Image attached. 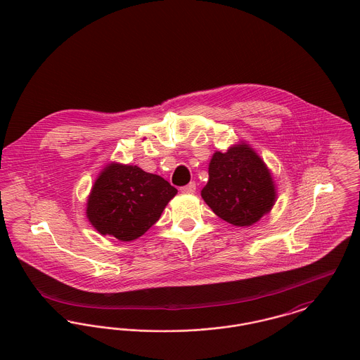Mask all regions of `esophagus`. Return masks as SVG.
Wrapping results in <instances>:
<instances>
[{"mask_svg": "<svg viewBox=\"0 0 360 360\" xmlns=\"http://www.w3.org/2000/svg\"><path fill=\"white\" fill-rule=\"evenodd\" d=\"M195 191H196V184H195V182H191V184H188L186 186H182V188H181V192H182V193H195Z\"/></svg>", "mask_w": 360, "mask_h": 360, "instance_id": "1", "label": "esophagus"}]
</instances>
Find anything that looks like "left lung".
I'll list each match as a JSON object with an SVG mask.
<instances>
[{
    "label": "left lung",
    "mask_w": 360,
    "mask_h": 360,
    "mask_svg": "<svg viewBox=\"0 0 360 360\" xmlns=\"http://www.w3.org/2000/svg\"><path fill=\"white\" fill-rule=\"evenodd\" d=\"M202 198L224 221L249 226L270 213L277 192L264 161L250 146L240 143L213 154Z\"/></svg>",
    "instance_id": "left-lung-1"
}]
</instances>
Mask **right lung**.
Masks as SVG:
<instances>
[{
	"instance_id": "obj_1",
	"label": "right lung",
	"mask_w": 360,
	"mask_h": 360,
	"mask_svg": "<svg viewBox=\"0 0 360 360\" xmlns=\"http://www.w3.org/2000/svg\"><path fill=\"white\" fill-rule=\"evenodd\" d=\"M176 192L160 175L138 165L111 162L91 188L86 214L101 235L129 242L158 221Z\"/></svg>"
}]
</instances>
